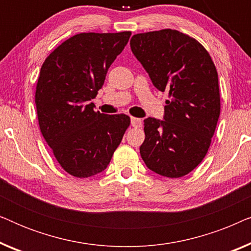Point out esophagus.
Listing matches in <instances>:
<instances>
[{"label":"esophagus","mask_w":251,"mask_h":251,"mask_svg":"<svg viewBox=\"0 0 251 251\" xmlns=\"http://www.w3.org/2000/svg\"><path fill=\"white\" fill-rule=\"evenodd\" d=\"M143 125V120L138 118H131V126L133 128H140Z\"/></svg>","instance_id":"1"}]
</instances>
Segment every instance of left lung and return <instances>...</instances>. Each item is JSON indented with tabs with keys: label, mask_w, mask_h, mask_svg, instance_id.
Returning <instances> with one entry per match:
<instances>
[{
	"label": "left lung",
	"mask_w": 251,
	"mask_h": 251,
	"mask_svg": "<svg viewBox=\"0 0 251 251\" xmlns=\"http://www.w3.org/2000/svg\"><path fill=\"white\" fill-rule=\"evenodd\" d=\"M133 54L154 87L169 92L164 120H144L140 155L149 169L183 177L207 155L221 114L218 74L202 44L176 29L135 34Z\"/></svg>",
	"instance_id": "obj_1"
}]
</instances>
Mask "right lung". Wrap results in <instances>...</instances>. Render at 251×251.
<instances>
[{
    "label": "right lung",
    "mask_w": 251,
    "mask_h": 251,
    "mask_svg": "<svg viewBox=\"0 0 251 251\" xmlns=\"http://www.w3.org/2000/svg\"><path fill=\"white\" fill-rule=\"evenodd\" d=\"M130 35L76 34L58 46L41 67L35 91L40 130L72 176L88 178L105 170L129 128L128 115L96 112L90 100Z\"/></svg>",
    "instance_id": "right-lung-1"
}]
</instances>
